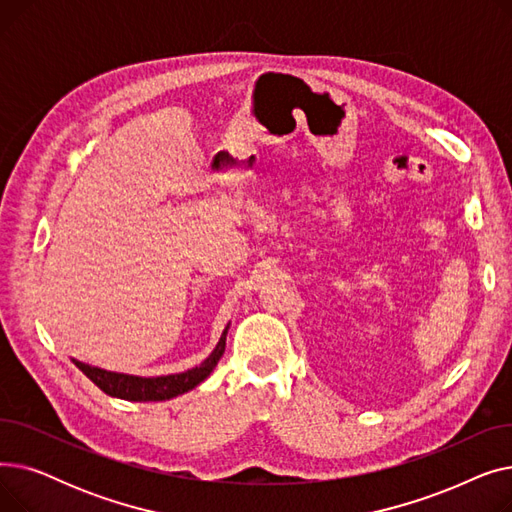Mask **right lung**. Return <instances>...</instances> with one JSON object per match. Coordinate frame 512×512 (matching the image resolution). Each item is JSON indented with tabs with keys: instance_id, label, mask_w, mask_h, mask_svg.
Wrapping results in <instances>:
<instances>
[{
	"instance_id": "obj_1",
	"label": "right lung",
	"mask_w": 512,
	"mask_h": 512,
	"mask_svg": "<svg viewBox=\"0 0 512 512\" xmlns=\"http://www.w3.org/2000/svg\"><path fill=\"white\" fill-rule=\"evenodd\" d=\"M230 324L224 328L220 342L215 344L211 355L197 367L182 371V373H170V375H157V378H143V375H132V373H118V371H107L95 365H89L85 361L72 359V363L83 371L87 378L101 388L105 394L122 400L132 402H157V400H170L184 392H191L201 382L209 378V373L218 365L226 351V336H228Z\"/></svg>"
}]
</instances>
